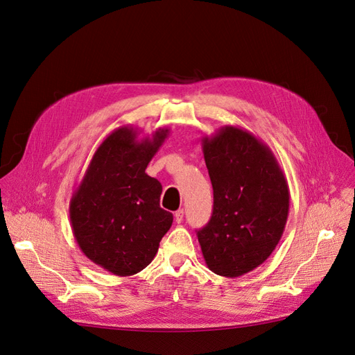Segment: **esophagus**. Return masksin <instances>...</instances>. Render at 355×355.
Instances as JSON below:
<instances>
[{"label": "esophagus", "instance_id": "1", "mask_svg": "<svg viewBox=\"0 0 355 355\" xmlns=\"http://www.w3.org/2000/svg\"><path fill=\"white\" fill-rule=\"evenodd\" d=\"M174 218H175V222H177V223H181L182 219H184V210H182V209L177 210L175 214H174Z\"/></svg>", "mask_w": 355, "mask_h": 355}]
</instances>
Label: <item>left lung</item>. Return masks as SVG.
<instances>
[{
    "label": "left lung",
    "mask_w": 355,
    "mask_h": 355,
    "mask_svg": "<svg viewBox=\"0 0 355 355\" xmlns=\"http://www.w3.org/2000/svg\"><path fill=\"white\" fill-rule=\"evenodd\" d=\"M213 213L197 230L207 267L243 275L259 267L284 232L290 193L272 150L248 130L225 126L202 139Z\"/></svg>",
    "instance_id": "8db88e82"
}]
</instances>
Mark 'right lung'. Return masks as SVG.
I'll return each mask as SVG.
<instances>
[{
	"label": "right lung",
	"mask_w": 355,
	"mask_h": 355,
	"mask_svg": "<svg viewBox=\"0 0 355 355\" xmlns=\"http://www.w3.org/2000/svg\"><path fill=\"white\" fill-rule=\"evenodd\" d=\"M137 135L121 126L105 137L69 203L72 232L84 255L119 277L149 266L173 225V214L159 206L161 182L145 173L169 129L141 141Z\"/></svg>",
	"instance_id": "obj_1"
}]
</instances>
